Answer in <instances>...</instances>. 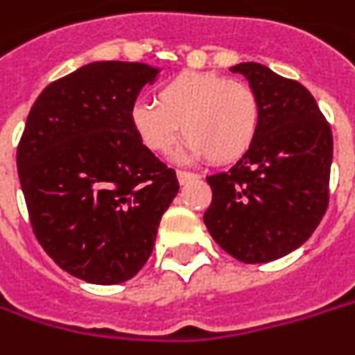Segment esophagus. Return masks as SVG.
Segmentation results:
<instances>
[{"label":"esophagus","instance_id":"esophagus-1","mask_svg":"<svg viewBox=\"0 0 355 355\" xmlns=\"http://www.w3.org/2000/svg\"><path fill=\"white\" fill-rule=\"evenodd\" d=\"M200 175L198 173H191V171H184V169H180L178 171V182L184 186V184H187V182H193V180H198Z\"/></svg>","mask_w":355,"mask_h":355}]
</instances>
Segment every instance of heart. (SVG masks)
<instances>
[{
  "label": "heart",
  "mask_w": 355,
  "mask_h": 355,
  "mask_svg": "<svg viewBox=\"0 0 355 355\" xmlns=\"http://www.w3.org/2000/svg\"><path fill=\"white\" fill-rule=\"evenodd\" d=\"M130 119L139 141L153 153L171 151L184 133L182 155H205L211 164L225 166L256 144L261 107L248 83L187 71L162 83L155 101L137 99Z\"/></svg>",
  "instance_id": "heart-1"
}]
</instances>
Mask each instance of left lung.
<instances>
[{"label": "left lung", "instance_id": "left-lung-1", "mask_svg": "<svg viewBox=\"0 0 355 355\" xmlns=\"http://www.w3.org/2000/svg\"><path fill=\"white\" fill-rule=\"evenodd\" d=\"M256 92V144L207 178L214 198L204 223L216 243L243 263L288 256L313 234L329 198L334 139L310 92L256 62L230 67Z\"/></svg>", "mask_w": 355, "mask_h": 355}]
</instances>
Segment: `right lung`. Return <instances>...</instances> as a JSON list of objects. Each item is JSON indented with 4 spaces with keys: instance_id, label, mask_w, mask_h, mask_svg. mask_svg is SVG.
I'll use <instances>...</instances> for the list:
<instances>
[{
    "instance_id": "add662e5",
    "label": "right lung",
    "mask_w": 355,
    "mask_h": 355,
    "mask_svg": "<svg viewBox=\"0 0 355 355\" xmlns=\"http://www.w3.org/2000/svg\"><path fill=\"white\" fill-rule=\"evenodd\" d=\"M159 67L92 62L35 99L17 146L31 227L47 256L83 282L132 279L178 196L175 171L135 135L130 112Z\"/></svg>"
}]
</instances>
